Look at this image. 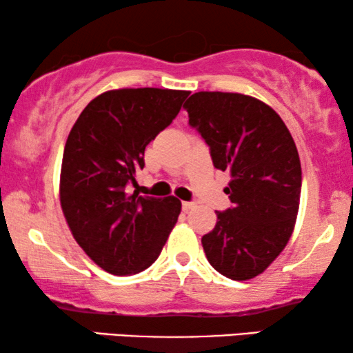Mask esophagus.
<instances>
[{"label": "esophagus", "mask_w": 353, "mask_h": 353, "mask_svg": "<svg viewBox=\"0 0 353 353\" xmlns=\"http://www.w3.org/2000/svg\"><path fill=\"white\" fill-rule=\"evenodd\" d=\"M181 207H183V210H185V212H191L192 209H196V204H194V202H183Z\"/></svg>", "instance_id": "1"}]
</instances>
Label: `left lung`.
I'll return each instance as SVG.
<instances>
[{"label": "left lung", "mask_w": 353, "mask_h": 353, "mask_svg": "<svg viewBox=\"0 0 353 353\" xmlns=\"http://www.w3.org/2000/svg\"><path fill=\"white\" fill-rule=\"evenodd\" d=\"M190 125L210 146L215 168L228 170L233 207L216 212L202 236L207 260L234 281L263 273L291 239L301 202L302 168L281 117L241 93L199 91L183 105Z\"/></svg>", "instance_id": "left-lung-1"}]
</instances>
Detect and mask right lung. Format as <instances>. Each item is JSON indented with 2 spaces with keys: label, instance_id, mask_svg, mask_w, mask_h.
I'll return each mask as SVG.
<instances>
[{
  "label": "right lung",
  "instance_id": "1",
  "mask_svg": "<svg viewBox=\"0 0 353 353\" xmlns=\"http://www.w3.org/2000/svg\"><path fill=\"white\" fill-rule=\"evenodd\" d=\"M190 91L119 88L81 110L65 141L59 199L70 233L110 274L130 276L156 262L181 212L175 196L128 192L144 149L180 112Z\"/></svg>",
  "mask_w": 353,
  "mask_h": 353
}]
</instances>
